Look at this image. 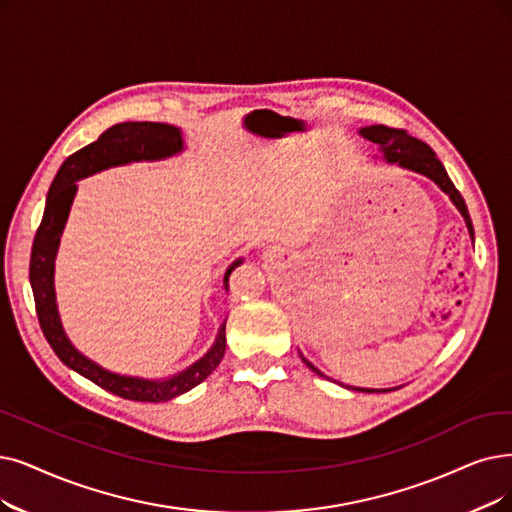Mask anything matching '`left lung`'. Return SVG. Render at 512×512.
Instances as JSON below:
<instances>
[{"instance_id":"8db88e82","label":"left lung","mask_w":512,"mask_h":512,"mask_svg":"<svg viewBox=\"0 0 512 512\" xmlns=\"http://www.w3.org/2000/svg\"><path fill=\"white\" fill-rule=\"evenodd\" d=\"M359 134L367 140L376 142V145H380V151L384 153V159L388 163H397L399 168H405V170H412L416 174H422L426 178H431L435 185L445 193L449 195V199L454 201V206L460 210V214L464 216V222L468 227V233L470 237L475 239V231H473V222H470V216H468V210H466V203L460 195V191L454 187V182L449 180L443 163L437 159L435 151L426 145V142L414 138L407 134L405 130H397V128H388V126H367V128H361ZM302 357V355H300ZM302 361L311 367V370L319 376H323L317 367L302 357ZM349 388V386H346ZM355 391H361V393H386V388H382V391H374V388H355Z\"/></svg>"}]
</instances>
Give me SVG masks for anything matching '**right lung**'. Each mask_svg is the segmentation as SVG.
<instances>
[{
	"instance_id": "right-lung-1",
	"label": "right lung",
	"mask_w": 512,
	"mask_h": 512,
	"mask_svg": "<svg viewBox=\"0 0 512 512\" xmlns=\"http://www.w3.org/2000/svg\"><path fill=\"white\" fill-rule=\"evenodd\" d=\"M182 149H185L182 147V134L178 128L170 124H157V121H126V124L111 126L107 132H102L98 136V140L90 142L88 147L69 155L63 166H60L48 191L42 224H39L33 239L29 279L33 288L37 319L39 325H42L46 340L52 346V351L67 367H71L73 372L92 380L100 388H105V391L130 401H170L206 380L216 370L224 357V349H227V334H224L227 321L220 325L212 349L199 361L189 365L185 372L166 380H147L113 374L105 370V367L94 363L92 359H88L86 355H81L67 338L63 323H60L54 294V258L58 252L60 235H63L73 197L77 193V180L113 166H124V163L132 161L166 159L180 153ZM241 262V258L235 260L227 269V273H224V285H227L231 271L239 267Z\"/></svg>"
}]
</instances>
